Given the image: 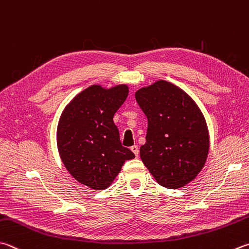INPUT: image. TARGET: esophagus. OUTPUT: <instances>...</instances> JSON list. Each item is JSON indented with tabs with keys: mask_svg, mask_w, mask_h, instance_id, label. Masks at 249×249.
<instances>
[{
	"mask_svg": "<svg viewBox=\"0 0 249 249\" xmlns=\"http://www.w3.org/2000/svg\"><path fill=\"white\" fill-rule=\"evenodd\" d=\"M130 150H132L134 152V155L138 157V153H139V150H138V146H136V144H134V146L130 147Z\"/></svg>",
	"mask_w": 249,
	"mask_h": 249,
	"instance_id": "esophagus-1",
	"label": "esophagus"
}]
</instances>
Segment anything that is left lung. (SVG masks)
I'll return each instance as SVG.
<instances>
[{"instance_id": "8db88e82", "label": "left lung", "mask_w": 249, "mask_h": 249, "mask_svg": "<svg viewBox=\"0 0 249 249\" xmlns=\"http://www.w3.org/2000/svg\"><path fill=\"white\" fill-rule=\"evenodd\" d=\"M148 119L140 159L161 186L176 189L199 174L209 153V130L195 100L160 79L135 93Z\"/></svg>"}]
</instances>
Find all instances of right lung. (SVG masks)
<instances>
[{
  "instance_id": "add662e5",
  "label": "right lung",
  "mask_w": 249,
  "mask_h": 249,
  "mask_svg": "<svg viewBox=\"0 0 249 249\" xmlns=\"http://www.w3.org/2000/svg\"><path fill=\"white\" fill-rule=\"evenodd\" d=\"M128 96V86L105 88L92 85L71 99L60 116L57 150L69 173L96 191L110 186L126 160L134 159L122 146L113 122L115 112Z\"/></svg>"
}]
</instances>
